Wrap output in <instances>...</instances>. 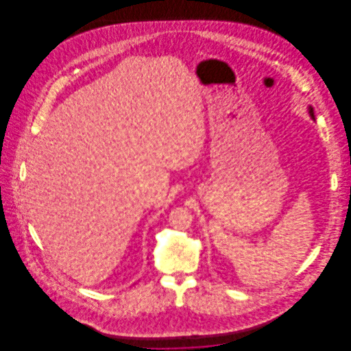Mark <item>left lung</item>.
<instances>
[{"label": "left lung", "instance_id": "8db88e82", "mask_svg": "<svg viewBox=\"0 0 351 351\" xmlns=\"http://www.w3.org/2000/svg\"><path fill=\"white\" fill-rule=\"evenodd\" d=\"M308 112H310V117L313 118V120H315V115H313V109L311 108V106H308Z\"/></svg>", "mask_w": 351, "mask_h": 351}]
</instances>
